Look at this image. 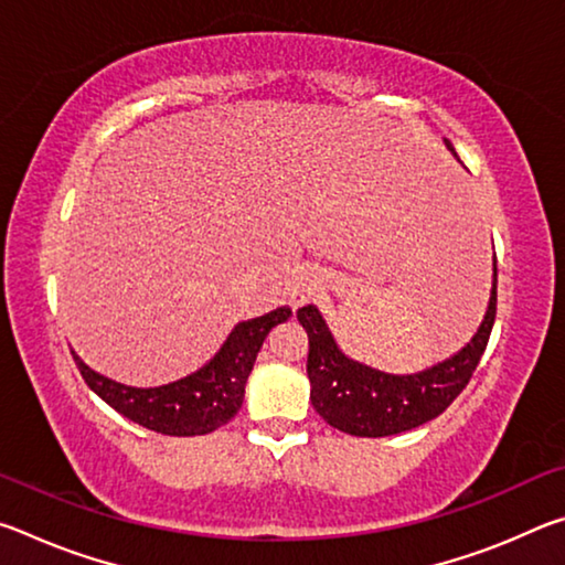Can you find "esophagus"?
Listing matches in <instances>:
<instances>
[{
  "label": "esophagus",
  "mask_w": 565,
  "mask_h": 565,
  "mask_svg": "<svg viewBox=\"0 0 565 565\" xmlns=\"http://www.w3.org/2000/svg\"><path fill=\"white\" fill-rule=\"evenodd\" d=\"M313 286H317V284H311V279H299V281H296V286H294V303H303L306 299H309V296L313 294Z\"/></svg>",
  "instance_id": "1"
}]
</instances>
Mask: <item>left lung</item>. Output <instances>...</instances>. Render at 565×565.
Wrapping results in <instances>:
<instances>
[{"instance_id": "left-lung-1", "label": "left lung", "mask_w": 565, "mask_h": 565, "mask_svg": "<svg viewBox=\"0 0 565 565\" xmlns=\"http://www.w3.org/2000/svg\"><path fill=\"white\" fill-rule=\"evenodd\" d=\"M446 147L454 151L448 141ZM495 284L499 271L493 269L489 311L471 343H466L456 356L414 376H391L347 359L317 306H303L296 311V319L309 333L306 374L311 381V404L319 416L343 434L379 438L411 431L444 414L468 386L489 343L495 319Z\"/></svg>"}]
</instances>
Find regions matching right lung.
<instances>
[{
    "instance_id": "1",
    "label": "right lung",
    "mask_w": 565,
    "mask_h": 565,
    "mask_svg": "<svg viewBox=\"0 0 565 565\" xmlns=\"http://www.w3.org/2000/svg\"><path fill=\"white\" fill-rule=\"evenodd\" d=\"M291 317V309H276L259 319L242 321L228 333L222 351L191 374L174 384L159 388H134L99 376L76 353L82 379L99 398L127 416L134 424L164 436H204L228 424L242 408L246 379L252 374L256 353H259L269 331Z\"/></svg>"
}]
</instances>
